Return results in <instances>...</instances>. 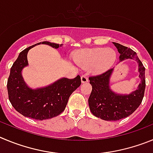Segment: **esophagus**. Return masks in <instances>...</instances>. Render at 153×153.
<instances>
[{
	"label": "esophagus",
	"instance_id": "obj_1",
	"mask_svg": "<svg viewBox=\"0 0 153 153\" xmlns=\"http://www.w3.org/2000/svg\"><path fill=\"white\" fill-rule=\"evenodd\" d=\"M81 80H82V83H86V82H88V78L85 75H82V76H81Z\"/></svg>",
	"mask_w": 153,
	"mask_h": 153
}]
</instances>
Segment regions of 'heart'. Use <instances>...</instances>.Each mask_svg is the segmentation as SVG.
Wrapping results in <instances>:
<instances>
[{"label":"heart","instance_id":"b5f03b06","mask_svg":"<svg viewBox=\"0 0 153 153\" xmlns=\"http://www.w3.org/2000/svg\"><path fill=\"white\" fill-rule=\"evenodd\" d=\"M83 68H91L94 73H102L109 69L117 59V53L111 48H92L80 51L74 58Z\"/></svg>","mask_w":153,"mask_h":153}]
</instances>
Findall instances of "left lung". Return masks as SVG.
<instances>
[{"instance_id": "1", "label": "left lung", "mask_w": 153, "mask_h": 153, "mask_svg": "<svg viewBox=\"0 0 153 153\" xmlns=\"http://www.w3.org/2000/svg\"><path fill=\"white\" fill-rule=\"evenodd\" d=\"M120 53V61L137 60L141 82L137 90L130 94H119L110 88V78L114 68L100 75L89 77L92 86L88 104L93 115L104 120H119L130 116L139 107L143 98L146 88L145 67L137 57V53L130 48L114 42Z\"/></svg>"}]
</instances>
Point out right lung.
<instances>
[{"instance_id":"1","label":"right lung","mask_w":153,"mask_h":153,"mask_svg":"<svg viewBox=\"0 0 153 153\" xmlns=\"http://www.w3.org/2000/svg\"><path fill=\"white\" fill-rule=\"evenodd\" d=\"M39 44L41 42L27 48L19 54L10 68L7 86L9 100L16 111L27 117L42 120L58 116L64 111L70 95L81 85L82 81L78 75L72 79L62 78L45 88H30L23 81L21 71L28 65V51ZM42 44L55 49L62 46V44L46 41Z\"/></svg>"}]
</instances>
